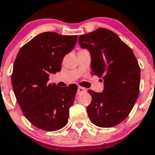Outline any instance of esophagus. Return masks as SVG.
I'll return each instance as SVG.
<instances>
[{"label": "esophagus", "instance_id": "esophagus-1", "mask_svg": "<svg viewBox=\"0 0 155 155\" xmlns=\"http://www.w3.org/2000/svg\"><path fill=\"white\" fill-rule=\"evenodd\" d=\"M85 91H86V89H85V88H83V87H82V86L78 87L77 94H82V93L85 92Z\"/></svg>", "mask_w": 155, "mask_h": 155}]
</instances>
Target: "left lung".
<instances>
[{
    "mask_svg": "<svg viewBox=\"0 0 155 155\" xmlns=\"http://www.w3.org/2000/svg\"><path fill=\"white\" fill-rule=\"evenodd\" d=\"M78 40L89 51L92 74L103 78L104 85L101 93L88 91L91 96L88 117L97 127H115L128 117L139 95L141 70L136 58L117 35L107 28H97Z\"/></svg>",
    "mask_w": 155,
    "mask_h": 155,
    "instance_id": "1",
    "label": "left lung"
}]
</instances>
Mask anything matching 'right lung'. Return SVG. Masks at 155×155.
<instances>
[{
  "mask_svg": "<svg viewBox=\"0 0 155 155\" xmlns=\"http://www.w3.org/2000/svg\"><path fill=\"white\" fill-rule=\"evenodd\" d=\"M76 41L77 35L46 31L33 38L18 52L12 86L24 116L40 130L56 131L68 122L77 85L61 88L48 81L51 73L61 71L64 56Z\"/></svg>",
  "mask_w": 155,
  "mask_h": 155,
  "instance_id": "obj_1",
  "label": "right lung"
}]
</instances>
